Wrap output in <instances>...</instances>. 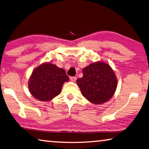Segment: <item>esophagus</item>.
<instances>
[{"label": "esophagus", "instance_id": "34e87169", "mask_svg": "<svg viewBox=\"0 0 149 149\" xmlns=\"http://www.w3.org/2000/svg\"><path fill=\"white\" fill-rule=\"evenodd\" d=\"M70 79H71L72 81L73 82H75V81L77 79L76 77H70Z\"/></svg>", "mask_w": 149, "mask_h": 149}]
</instances>
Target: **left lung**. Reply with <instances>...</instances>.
<instances>
[{"mask_svg":"<svg viewBox=\"0 0 149 149\" xmlns=\"http://www.w3.org/2000/svg\"><path fill=\"white\" fill-rule=\"evenodd\" d=\"M83 76L76 82L82 95L94 104H102L112 98L117 86V79L109 64L98 61L83 69Z\"/></svg>","mask_w":149,"mask_h":149,"instance_id":"1","label":"left lung"}]
</instances>
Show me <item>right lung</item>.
Instances as JSON below:
<instances>
[{"instance_id":"1","label":"right lung","mask_w":149,"mask_h":149,"mask_svg":"<svg viewBox=\"0 0 149 149\" xmlns=\"http://www.w3.org/2000/svg\"><path fill=\"white\" fill-rule=\"evenodd\" d=\"M65 70L50 63L36 68L29 79L31 94L40 101H50L61 93L63 84L68 81Z\"/></svg>"}]
</instances>
